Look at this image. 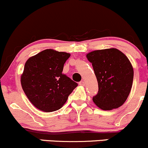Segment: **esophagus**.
<instances>
[{
    "mask_svg": "<svg viewBox=\"0 0 148 148\" xmlns=\"http://www.w3.org/2000/svg\"><path fill=\"white\" fill-rule=\"evenodd\" d=\"M79 84L80 85V86H85V82L84 81H80V82L79 83Z\"/></svg>",
    "mask_w": 148,
    "mask_h": 148,
    "instance_id": "34e87169",
    "label": "esophagus"
}]
</instances>
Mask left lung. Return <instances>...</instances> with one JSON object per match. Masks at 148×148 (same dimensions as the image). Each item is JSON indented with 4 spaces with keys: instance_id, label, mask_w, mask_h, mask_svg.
I'll list each match as a JSON object with an SVG mask.
<instances>
[{
    "instance_id": "obj_1",
    "label": "left lung",
    "mask_w": 148,
    "mask_h": 148,
    "mask_svg": "<svg viewBox=\"0 0 148 148\" xmlns=\"http://www.w3.org/2000/svg\"><path fill=\"white\" fill-rule=\"evenodd\" d=\"M98 82L97 94L94 103L102 110H112L121 106L126 101L134 79L130 61L117 49L97 50L87 54Z\"/></svg>"
}]
</instances>
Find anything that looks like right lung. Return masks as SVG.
Returning a JSON list of instances; mask_svg holds the SVG:
<instances>
[{"instance_id":"add662e5","label":"right lung","mask_w":148,"mask_h":148,"mask_svg":"<svg viewBox=\"0 0 148 148\" xmlns=\"http://www.w3.org/2000/svg\"><path fill=\"white\" fill-rule=\"evenodd\" d=\"M69 56L67 53L46 49L25 62L21 77L22 88L30 102L40 111L60 109L78 86L62 73Z\"/></svg>"}]
</instances>
